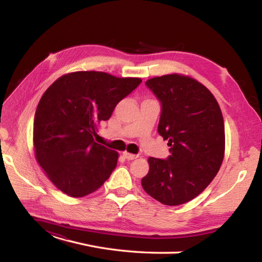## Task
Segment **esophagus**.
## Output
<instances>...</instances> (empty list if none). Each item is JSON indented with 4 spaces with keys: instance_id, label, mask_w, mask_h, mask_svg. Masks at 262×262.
Segmentation results:
<instances>
[{
    "instance_id": "1",
    "label": "esophagus",
    "mask_w": 262,
    "mask_h": 262,
    "mask_svg": "<svg viewBox=\"0 0 262 262\" xmlns=\"http://www.w3.org/2000/svg\"><path fill=\"white\" fill-rule=\"evenodd\" d=\"M122 155H123V157H124V158H126V160H129V161L136 160V158L138 157L137 155L131 154V153H129V152H123V153H122Z\"/></svg>"
}]
</instances>
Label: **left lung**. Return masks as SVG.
<instances>
[{
    "mask_svg": "<svg viewBox=\"0 0 262 262\" xmlns=\"http://www.w3.org/2000/svg\"><path fill=\"white\" fill-rule=\"evenodd\" d=\"M145 84L162 102L158 133L171 154L149 157L141 184L155 200L175 207L194 199L216 176L225 154L224 119L213 94L188 75L156 76Z\"/></svg>",
    "mask_w": 262,
    "mask_h": 262,
    "instance_id": "obj_1",
    "label": "left lung"
}]
</instances>
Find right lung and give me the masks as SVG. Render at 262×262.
I'll return each instance as SVG.
<instances>
[{
    "label": "right lung",
    "instance_id": "1",
    "mask_svg": "<svg viewBox=\"0 0 262 262\" xmlns=\"http://www.w3.org/2000/svg\"><path fill=\"white\" fill-rule=\"evenodd\" d=\"M141 82L140 77L77 71L62 75L43 93L34 120L35 157L60 191L82 198L112 175L119 153L94 137L100 122Z\"/></svg>",
    "mask_w": 262,
    "mask_h": 262
}]
</instances>
